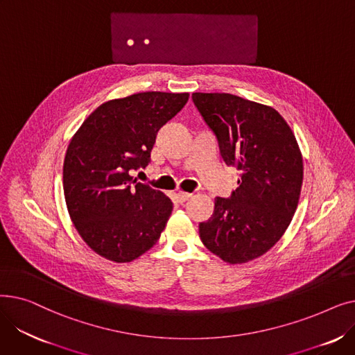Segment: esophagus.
Returning <instances> with one entry per match:
<instances>
[{"label":"esophagus","instance_id":"obj_1","mask_svg":"<svg viewBox=\"0 0 355 355\" xmlns=\"http://www.w3.org/2000/svg\"><path fill=\"white\" fill-rule=\"evenodd\" d=\"M191 198V194H189V193H182V191H178L177 193V200H178V202H185L187 200H190Z\"/></svg>","mask_w":355,"mask_h":355}]
</instances>
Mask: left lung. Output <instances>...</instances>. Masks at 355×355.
Masks as SVG:
<instances>
[{"instance_id":"8db88e82","label":"left lung","mask_w":355,"mask_h":355,"mask_svg":"<svg viewBox=\"0 0 355 355\" xmlns=\"http://www.w3.org/2000/svg\"><path fill=\"white\" fill-rule=\"evenodd\" d=\"M220 155L240 171L230 198H214L200 239L230 265L248 263L270 250L291 225L300 202L304 161L291 126L270 106L230 93H193Z\"/></svg>"}]
</instances>
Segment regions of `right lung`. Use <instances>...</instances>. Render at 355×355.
<instances>
[{
  "label": "right lung",
  "instance_id": "obj_1",
  "mask_svg": "<svg viewBox=\"0 0 355 355\" xmlns=\"http://www.w3.org/2000/svg\"><path fill=\"white\" fill-rule=\"evenodd\" d=\"M189 96L141 92L107 101L73 135L63 164L66 206L78 233L99 256L128 263L158 241L173 202L129 171L151 161L159 128Z\"/></svg>",
  "mask_w": 355,
  "mask_h": 355
}]
</instances>
